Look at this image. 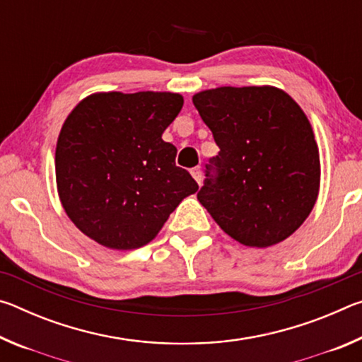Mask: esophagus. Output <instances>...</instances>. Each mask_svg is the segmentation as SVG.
Listing matches in <instances>:
<instances>
[{"label":"esophagus","instance_id":"34e87169","mask_svg":"<svg viewBox=\"0 0 362 362\" xmlns=\"http://www.w3.org/2000/svg\"><path fill=\"white\" fill-rule=\"evenodd\" d=\"M192 175H193V179L201 185V182H203V174H201V169L199 168L192 169Z\"/></svg>","mask_w":362,"mask_h":362}]
</instances>
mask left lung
<instances>
[{"label": "left lung", "mask_w": 362, "mask_h": 362, "mask_svg": "<svg viewBox=\"0 0 362 362\" xmlns=\"http://www.w3.org/2000/svg\"><path fill=\"white\" fill-rule=\"evenodd\" d=\"M193 103L220 148L206 166L199 203L244 246L284 241L320 193V150L303 110L273 86L207 89Z\"/></svg>", "instance_id": "left-lung-1"}]
</instances>
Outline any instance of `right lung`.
Masks as SVG:
<instances>
[{
	"mask_svg": "<svg viewBox=\"0 0 362 362\" xmlns=\"http://www.w3.org/2000/svg\"><path fill=\"white\" fill-rule=\"evenodd\" d=\"M183 107L174 93H97L66 116L56 148V180L66 216L108 249L148 244L183 198L198 192L175 166L163 132Z\"/></svg>",
	"mask_w": 362,
	"mask_h": 362,
	"instance_id": "right-lung-1",
	"label": "right lung"
}]
</instances>
